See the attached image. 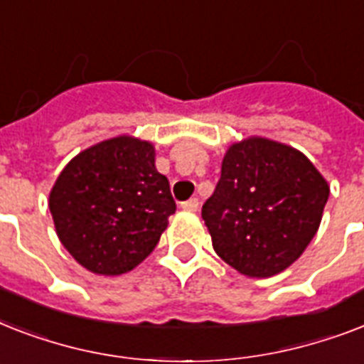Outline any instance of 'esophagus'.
I'll return each instance as SVG.
<instances>
[{
  "label": "esophagus",
  "mask_w": 364,
  "mask_h": 364,
  "mask_svg": "<svg viewBox=\"0 0 364 364\" xmlns=\"http://www.w3.org/2000/svg\"><path fill=\"white\" fill-rule=\"evenodd\" d=\"M198 205H200L198 198H191V200H187V202H181V208L187 211H196L198 210Z\"/></svg>",
  "instance_id": "esophagus-1"
}]
</instances>
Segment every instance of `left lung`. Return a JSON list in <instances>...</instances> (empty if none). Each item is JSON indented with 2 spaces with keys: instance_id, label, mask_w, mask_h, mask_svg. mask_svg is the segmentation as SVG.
<instances>
[{
  "instance_id": "left-lung-1",
  "label": "left lung",
  "mask_w": 364,
  "mask_h": 364,
  "mask_svg": "<svg viewBox=\"0 0 364 364\" xmlns=\"http://www.w3.org/2000/svg\"><path fill=\"white\" fill-rule=\"evenodd\" d=\"M327 200V181L300 151L247 137L228 147L202 219L227 264L243 276L270 277L304 253Z\"/></svg>"
}]
</instances>
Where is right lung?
Instances as JSON below:
<instances>
[{"label": "right lung", "mask_w": 364, "mask_h": 364, "mask_svg": "<svg viewBox=\"0 0 364 364\" xmlns=\"http://www.w3.org/2000/svg\"><path fill=\"white\" fill-rule=\"evenodd\" d=\"M48 208L60 242L79 264L100 276H121L156 247L176 202L154 168L153 145L119 136L70 160Z\"/></svg>", "instance_id": "1"}]
</instances>
